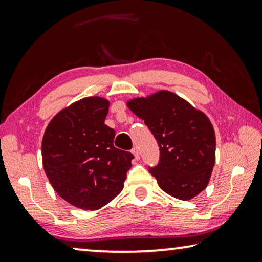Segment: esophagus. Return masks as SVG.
I'll list each match as a JSON object with an SVG mask.
<instances>
[{"label": "esophagus", "mask_w": 262, "mask_h": 262, "mask_svg": "<svg viewBox=\"0 0 262 262\" xmlns=\"http://www.w3.org/2000/svg\"><path fill=\"white\" fill-rule=\"evenodd\" d=\"M132 152H133V155H134L135 160H140V151H139L138 147L133 148V149H132Z\"/></svg>", "instance_id": "obj_1"}]
</instances>
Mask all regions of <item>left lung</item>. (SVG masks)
<instances>
[{
    "label": "left lung",
    "instance_id": "left-lung-1",
    "mask_svg": "<svg viewBox=\"0 0 262 262\" xmlns=\"http://www.w3.org/2000/svg\"><path fill=\"white\" fill-rule=\"evenodd\" d=\"M144 120L160 147V161L149 171L170 196L189 201L209 184L215 160V135L209 118L169 91L127 102Z\"/></svg>",
    "mask_w": 262,
    "mask_h": 262
}]
</instances>
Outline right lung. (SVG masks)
<instances>
[{"instance_id":"obj_1","label":"right lung","mask_w":262,"mask_h":262,"mask_svg":"<svg viewBox=\"0 0 262 262\" xmlns=\"http://www.w3.org/2000/svg\"><path fill=\"white\" fill-rule=\"evenodd\" d=\"M110 101L89 97L61 110L41 141L43 167L52 188L70 204L98 210L123 189L132 152L114 147L105 124Z\"/></svg>"}]
</instances>
